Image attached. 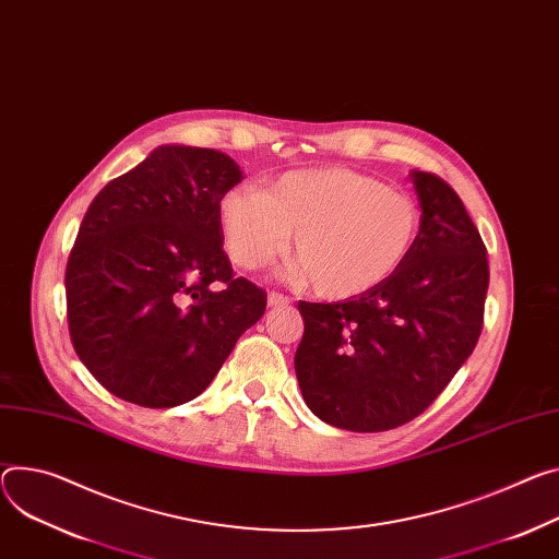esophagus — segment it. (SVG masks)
<instances>
[{
  "instance_id": "obj_1",
  "label": "esophagus",
  "mask_w": 559,
  "mask_h": 559,
  "mask_svg": "<svg viewBox=\"0 0 559 559\" xmlns=\"http://www.w3.org/2000/svg\"><path fill=\"white\" fill-rule=\"evenodd\" d=\"M289 302H292V298L287 294H281V292H270L267 294V306L270 308H285V306H289Z\"/></svg>"
}]
</instances>
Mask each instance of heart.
I'll use <instances>...</instances> for the list:
<instances>
[{"label":"heart","mask_w":559,"mask_h":559,"mask_svg":"<svg viewBox=\"0 0 559 559\" xmlns=\"http://www.w3.org/2000/svg\"><path fill=\"white\" fill-rule=\"evenodd\" d=\"M218 214L236 265H270L294 234L298 261L289 274L314 281V289L330 298L383 283L421 229V210L411 195L341 167L289 171L261 191L236 187L223 195Z\"/></svg>","instance_id":"1"}]
</instances>
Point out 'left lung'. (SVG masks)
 <instances>
[{
  "mask_svg": "<svg viewBox=\"0 0 559 559\" xmlns=\"http://www.w3.org/2000/svg\"><path fill=\"white\" fill-rule=\"evenodd\" d=\"M421 229L405 261L372 289L298 302L306 332L294 370L308 408L352 432L419 417L471 357L484 325L488 259L462 198L411 171Z\"/></svg>",
  "mask_w": 559,
  "mask_h": 559,
  "instance_id": "8db88e82",
  "label": "left lung"
}]
</instances>
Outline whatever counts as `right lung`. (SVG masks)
<instances>
[{
  "label": "right lung",
  "instance_id": "obj_1",
  "mask_svg": "<svg viewBox=\"0 0 559 559\" xmlns=\"http://www.w3.org/2000/svg\"><path fill=\"white\" fill-rule=\"evenodd\" d=\"M242 180L216 148L165 144L99 191L67 263V319L86 370L142 408L205 390L267 294L236 278L221 200Z\"/></svg>",
  "mask_w": 559,
  "mask_h": 559
}]
</instances>
